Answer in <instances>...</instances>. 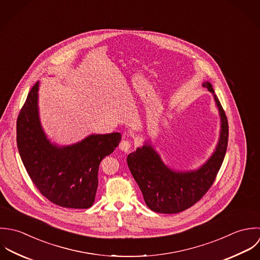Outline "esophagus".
Here are the masks:
<instances>
[{
  "label": "esophagus",
  "instance_id": "obj_1",
  "mask_svg": "<svg viewBox=\"0 0 260 260\" xmlns=\"http://www.w3.org/2000/svg\"><path fill=\"white\" fill-rule=\"evenodd\" d=\"M131 147H132V145H131V142H128V141H121L119 144V150L124 153H127L129 151Z\"/></svg>",
  "mask_w": 260,
  "mask_h": 260
}]
</instances>
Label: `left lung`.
<instances>
[{
    "mask_svg": "<svg viewBox=\"0 0 260 260\" xmlns=\"http://www.w3.org/2000/svg\"><path fill=\"white\" fill-rule=\"evenodd\" d=\"M202 85L212 93L220 117L218 142L205 162L192 170L173 169L161 159L151 139L128 154L126 158L147 206L157 213H179L198 202L213 184L226 154L227 117L212 84L205 81Z\"/></svg>",
    "mask_w": 260,
    "mask_h": 260,
    "instance_id": "obj_1",
    "label": "left lung"
}]
</instances>
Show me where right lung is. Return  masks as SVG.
<instances>
[{
	"instance_id": "obj_1",
	"label": "right lung",
	"mask_w": 260,
	"mask_h": 260,
	"mask_svg": "<svg viewBox=\"0 0 260 260\" xmlns=\"http://www.w3.org/2000/svg\"><path fill=\"white\" fill-rule=\"evenodd\" d=\"M38 81L17 119V146L22 161L43 196L64 208L87 209L95 200L99 168L121 141L119 133L91 134L71 145L47 137L39 113Z\"/></svg>"
}]
</instances>
